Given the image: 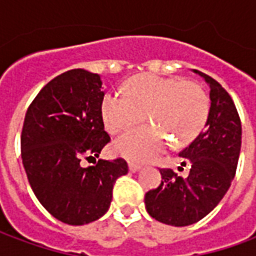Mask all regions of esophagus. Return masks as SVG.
I'll return each mask as SVG.
<instances>
[{"label": "esophagus", "instance_id": "obj_1", "mask_svg": "<svg viewBox=\"0 0 256 256\" xmlns=\"http://www.w3.org/2000/svg\"><path fill=\"white\" fill-rule=\"evenodd\" d=\"M140 168H141V166H140V164H136V163H132V162L128 163V170H130L132 172H138Z\"/></svg>", "mask_w": 256, "mask_h": 256}]
</instances>
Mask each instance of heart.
<instances>
[{
  "label": "heart",
  "mask_w": 256,
  "mask_h": 256,
  "mask_svg": "<svg viewBox=\"0 0 256 256\" xmlns=\"http://www.w3.org/2000/svg\"><path fill=\"white\" fill-rule=\"evenodd\" d=\"M152 124L134 128L114 142V152L132 162L155 158L172 140L174 145L192 142L203 130L210 98L202 86L180 78L142 74L130 79L128 94L108 92L101 101V116L112 134L122 133L144 119Z\"/></svg>",
  "instance_id": "1"
}]
</instances>
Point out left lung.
I'll return each mask as SVG.
<instances>
[{
	"instance_id": "8db88e82",
	"label": "left lung",
	"mask_w": 256,
	"mask_h": 256,
	"mask_svg": "<svg viewBox=\"0 0 256 256\" xmlns=\"http://www.w3.org/2000/svg\"><path fill=\"white\" fill-rule=\"evenodd\" d=\"M193 72L208 84L211 106L203 132L180 152L190 164L189 176L160 168L162 184L145 194L148 214L172 226L196 224L218 206L234 178L242 148V122L229 93L207 74Z\"/></svg>"
}]
</instances>
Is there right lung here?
Segmentation results:
<instances>
[{
	"instance_id": "add662e5",
	"label": "right lung",
	"mask_w": 256,
	"mask_h": 256,
	"mask_svg": "<svg viewBox=\"0 0 256 256\" xmlns=\"http://www.w3.org/2000/svg\"><path fill=\"white\" fill-rule=\"evenodd\" d=\"M98 74L76 68L45 84L27 110L22 159L40 203L68 225H84L106 214L114 184L128 174L124 159L82 166L110 142L101 116L104 92ZM96 160V159H94Z\"/></svg>"
}]
</instances>
